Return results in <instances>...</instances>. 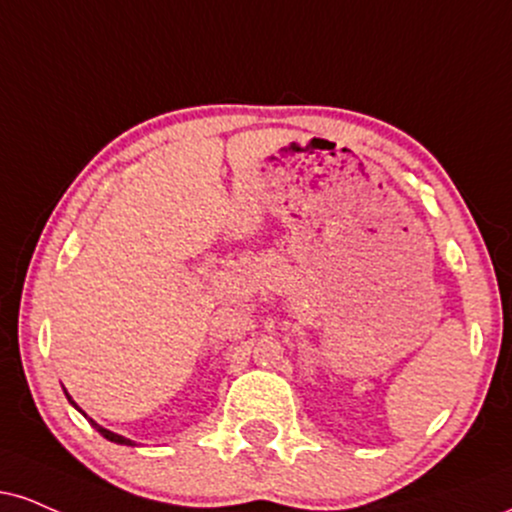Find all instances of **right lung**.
Masks as SVG:
<instances>
[{
	"label": "right lung",
	"instance_id": "right-lung-1",
	"mask_svg": "<svg viewBox=\"0 0 512 512\" xmlns=\"http://www.w3.org/2000/svg\"><path fill=\"white\" fill-rule=\"evenodd\" d=\"M66 393V398H69V403L73 405V408H76L78 412H80V415H83L85 417V420H88L90 424H92V427H95L97 429V432H100L102 436H104V439H107V441H112V443H121V446H138V443H135V441H131V439H126V436H121V434H114V432H109V429H104L102 427V424H97L95 420H92V417H88V415H85V412L83 410H80L78 408V405H76V400H73L71 396H69V391H64Z\"/></svg>",
	"mask_w": 512,
	"mask_h": 512
}]
</instances>
